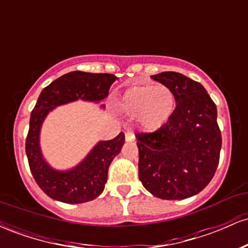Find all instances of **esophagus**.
Listing matches in <instances>:
<instances>
[{
    "label": "esophagus",
    "instance_id": "obj_1",
    "mask_svg": "<svg viewBox=\"0 0 248 248\" xmlns=\"http://www.w3.org/2000/svg\"><path fill=\"white\" fill-rule=\"evenodd\" d=\"M124 138H126L127 142H133L134 140H135V134H134L133 132H130V130H128V132L126 133V135H124Z\"/></svg>",
    "mask_w": 248,
    "mask_h": 248
}]
</instances>
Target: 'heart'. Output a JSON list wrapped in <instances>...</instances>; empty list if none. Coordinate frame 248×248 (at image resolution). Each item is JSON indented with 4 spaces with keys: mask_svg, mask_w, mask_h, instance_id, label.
<instances>
[{
    "mask_svg": "<svg viewBox=\"0 0 248 248\" xmlns=\"http://www.w3.org/2000/svg\"><path fill=\"white\" fill-rule=\"evenodd\" d=\"M115 108L121 114L134 118L141 129L157 132L175 114L176 96L164 85H143L127 88L116 99Z\"/></svg>",
    "mask_w": 248,
    "mask_h": 248,
    "instance_id": "heart-1",
    "label": "heart"
}]
</instances>
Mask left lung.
<instances>
[{"instance_id": "obj_1", "label": "left lung", "mask_w": 248, "mask_h": 248, "mask_svg": "<svg viewBox=\"0 0 248 248\" xmlns=\"http://www.w3.org/2000/svg\"><path fill=\"white\" fill-rule=\"evenodd\" d=\"M152 79L171 88L176 110L160 130L136 135L139 178L157 198L192 197L210 183L219 163L217 107L203 85L182 73L169 71Z\"/></svg>"}]
</instances>
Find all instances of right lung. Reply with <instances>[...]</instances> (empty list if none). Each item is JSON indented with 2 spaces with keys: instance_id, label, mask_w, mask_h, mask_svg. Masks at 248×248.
I'll return each mask as SVG.
<instances>
[{
  "instance_id": "right-lung-1",
  "label": "right lung",
  "mask_w": 248,
  "mask_h": 248,
  "mask_svg": "<svg viewBox=\"0 0 248 248\" xmlns=\"http://www.w3.org/2000/svg\"><path fill=\"white\" fill-rule=\"evenodd\" d=\"M115 80L116 77L109 73L73 71L59 77L39 94L30 115L25 152L33 178L50 198L67 204H80L93 201L104 191L108 168L124 143V133L113 140L99 141L80 163L67 170H57L47 163L39 141L43 122L56 107L77 100L99 104L107 98L108 90Z\"/></svg>"
}]
</instances>
